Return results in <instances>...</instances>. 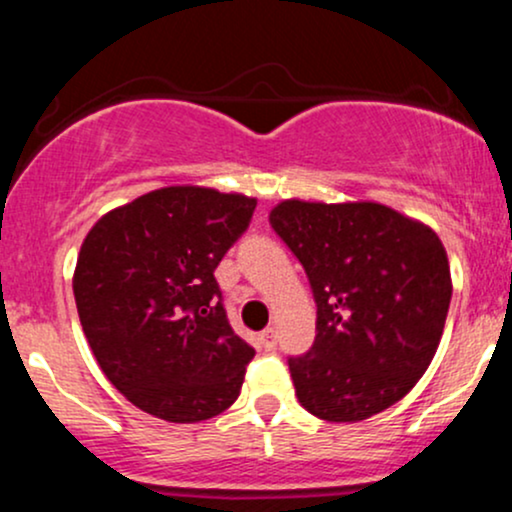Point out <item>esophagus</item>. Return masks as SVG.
Returning a JSON list of instances; mask_svg holds the SVG:
<instances>
[{
  "label": "esophagus",
  "mask_w": 512,
  "mask_h": 512,
  "mask_svg": "<svg viewBox=\"0 0 512 512\" xmlns=\"http://www.w3.org/2000/svg\"><path fill=\"white\" fill-rule=\"evenodd\" d=\"M260 342L264 344V349H274V346H276V330H274V327H267V330L260 334Z\"/></svg>",
  "instance_id": "obj_1"
}]
</instances>
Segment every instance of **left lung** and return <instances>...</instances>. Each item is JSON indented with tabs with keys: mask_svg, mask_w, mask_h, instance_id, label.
I'll use <instances>...</instances> for the list:
<instances>
[{
	"mask_svg": "<svg viewBox=\"0 0 512 512\" xmlns=\"http://www.w3.org/2000/svg\"><path fill=\"white\" fill-rule=\"evenodd\" d=\"M269 223L303 264L317 305L313 346L289 356L298 402L334 424L392 407L440 344L452 298L443 243L373 202L289 199Z\"/></svg>",
	"mask_w": 512,
	"mask_h": 512,
	"instance_id": "left-lung-1",
	"label": "left lung"
}]
</instances>
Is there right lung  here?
I'll return each instance as SVG.
<instances>
[{
    "mask_svg": "<svg viewBox=\"0 0 512 512\" xmlns=\"http://www.w3.org/2000/svg\"><path fill=\"white\" fill-rule=\"evenodd\" d=\"M257 202L207 187H163L105 214L74 272L81 327L134 407L195 424L231 407L255 349L233 332L214 269Z\"/></svg>",
    "mask_w": 512,
    "mask_h": 512,
    "instance_id": "obj_1",
    "label": "right lung"
}]
</instances>
